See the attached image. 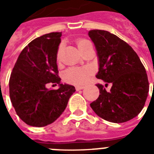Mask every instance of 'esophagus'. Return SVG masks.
Masks as SVG:
<instances>
[{"instance_id": "esophagus-1", "label": "esophagus", "mask_w": 154, "mask_h": 154, "mask_svg": "<svg viewBox=\"0 0 154 154\" xmlns=\"http://www.w3.org/2000/svg\"><path fill=\"white\" fill-rule=\"evenodd\" d=\"M83 88H84L83 86H77V87H76V90L80 91V90H82Z\"/></svg>"}]
</instances>
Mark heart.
<instances>
[{
	"label": "heart",
	"mask_w": 154,
	"mask_h": 154,
	"mask_svg": "<svg viewBox=\"0 0 154 154\" xmlns=\"http://www.w3.org/2000/svg\"><path fill=\"white\" fill-rule=\"evenodd\" d=\"M77 44L79 50L81 51V53H82L90 45L91 43L87 39H80V40L77 41ZM61 48H62V46L59 47L58 51H57V61L59 60V54H60ZM92 73H93L92 69L88 67H70V68H68L65 71L63 74V78L64 80L68 83L74 84V85H83L90 79Z\"/></svg>",
	"instance_id": "1"
}]
</instances>
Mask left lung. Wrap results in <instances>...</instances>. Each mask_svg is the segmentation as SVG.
Returning a JSON list of instances; mask_svg holds the SVG:
<instances>
[{
	"instance_id": "1",
	"label": "left lung",
	"mask_w": 154,
	"mask_h": 154,
	"mask_svg": "<svg viewBox=\"0 0 154 154\" xmlns=\"http://www.w3.org/2000/svg\"><path fill=\"white\" fill-rule=\"evenodd\" d=\"M99 59L97 78L112 84L106 91L97 84L100 95L90 104L97 116L107 121L124 123L138 116L149 90L146 70L131 46L116 35L100 29L88 32Z\"/></svg>"
}]
</instances>
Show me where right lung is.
<instances>
[{
    "instance_id": "add662e5",
    "label": "right lung",
    "mask_w": 154,
    "mask_h": 154,
    "mask_svg": "<svg viewBox=\"0 0 154 154\" xmlns=\"http://www.w3.org/2000/svg\"><path fill=\"white\" fill-rule=\"evenodd\" d=\"M62 32H53L31 41L19 55L9 81L10 97L15 112L29 125H50L67 107L75 87L61 84L57 54ZM60 84L48 90V83Z\"/></svg>"
}]
</instances>
